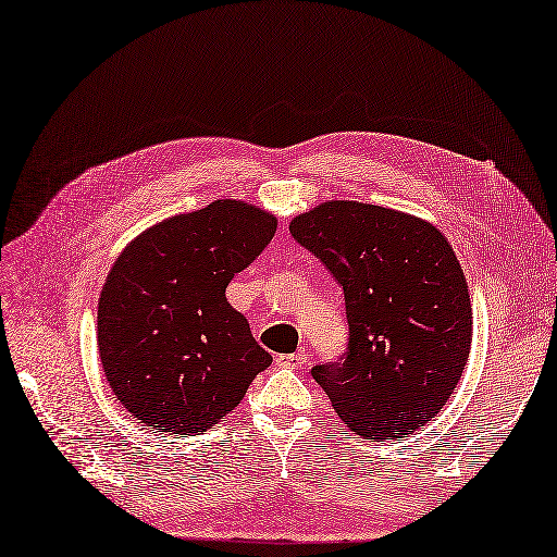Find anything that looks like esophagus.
<instances>
[{"mask_svg": "<svg viewBox=\"0 0 557 557\" xmlns=\"http://www.w3.org/2000/svg\"><path fill=\"white\" fill-rule=\"evenodd\" d=\"M305 361H308V354H305V351L275 356V366H280V368H300Z\"/></svg>", "mask_w": 557, "mask_h": 557, "instance_id": "34e87169", "label": "esophagus"}]
</instances>
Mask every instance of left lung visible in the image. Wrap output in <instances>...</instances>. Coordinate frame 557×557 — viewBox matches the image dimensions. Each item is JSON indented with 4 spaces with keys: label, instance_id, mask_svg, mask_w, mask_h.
Segmentation results:
<instances>
[{
    "label": "left lung",
    "instance_id": "left-lung-1",
    "mask_svg": "<svg viewBox=\"0 0 557 557\" xmlns=\"http://www.w3.org/2000/svg\"><path fill=\"white\" fill-rule=\"evenodd\" d=\"M343 286L347 351L312 368L317 384L366 440H396L437 417L472 343L468 282L442 233L411 214L329 201L289 224Z\"/></svg>",
    "mask_w": 557,
    "mask_h": 557
}]
</instances>
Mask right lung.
I'll list each match as a JSON object with an SVG mask.
<instances>
[{"label": "right lung", "instance_id": "right-lung-1", "mask_svg": "<svg viewBox=\"0 0 557 557\" xmlns=\"http://www.w3.org/2000/svg\"><path fill=\"white\" fill-rule=\"evenodd\" d=\"M277 220L243 201L154 224L124 249L101 289L103 374L134 419L157 433H203L273 363L226 286L273 240Z\"/></svg>", "mask_w": 557, "mask_h": 557}]
</instances>
